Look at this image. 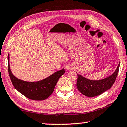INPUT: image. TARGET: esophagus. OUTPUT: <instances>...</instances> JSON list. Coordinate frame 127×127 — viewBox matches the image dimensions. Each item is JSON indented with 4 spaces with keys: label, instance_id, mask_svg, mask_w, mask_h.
<instances>
[{
    "label": "esophagus",
    "instance_id": "1",
    "mask_svg": "<svg viewBox=\"0 0 127 127\" xmlns=\"http://www.w3.org/2000/svg\"><path fill=\"white\" fill-rule=\"evenodd\" d=\"M67 69H68V70H71V67H67Z\"/></svg>",
    "mask_w": 127,
    "mask_h": 127
}]
</instances>
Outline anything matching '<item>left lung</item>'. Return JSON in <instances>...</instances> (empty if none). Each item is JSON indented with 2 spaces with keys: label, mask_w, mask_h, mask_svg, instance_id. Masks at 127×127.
<instances>
[{
  "label": "left lung",
  "mask_w": 127,
  "mask_h": 127,
  "mask_svg": "<svg viewBox=\"0 0 127 127\" xmlns=\"http://www.w3.org/2000/svg\"><path fill=\"white\" fill-rule=\"evenodd\" d=\"M120 63L112 75L99 80H91L77 74V88L81 93L87 97L100 95L112 86L118 76Z\"/></svg>",
  "instance_id": "1"
}]
</instances>
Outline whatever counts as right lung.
<instances>
[{
	"instance_id": "obj_1",
	"label": "right lung",
	"mask_w": 127,
	"mask_h": 127,
	"mask_svg": "<svg viewBox=\"0 0 127 127\" xmlns=\"http://www.w3.org/2000/svg\"><path fill=\"white\" fill-rule=\"evenodd\" d=\"M9 60L8 54V70L13 86L25 97L33 100H44L47 99L52 94L59 79L65 73V70L62 69L39 82H26L16 78L12 74L9 67Z\"/></svg>"
}]
</instances>
